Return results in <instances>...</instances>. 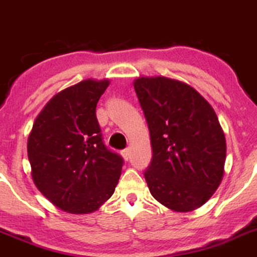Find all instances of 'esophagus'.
Wrapping results in <instances>:
<instances>
[{
	"label": "esophagus",
	"mask_w": 257,
	"mask_h": 257,
	"mask_svg": "<svg viewBox=\"0 0 257 257\" xmlns=\"http://www.w3.org/2000/svg\"><path fill=\"white\" fill-rule=\"evenodd\" d=\"M121 156L124 157V160H126V161H128L129 158H131V150H129V148H126V150L121 151Z\"/></svg>",
	"instance_id": "obj_1"
}]
</instances>
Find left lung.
I'll list each match as a JSON object with an SVG mask.
<instances>
[{"mask_svg":"<svg viewBox=\"0 0 257 257\" xmlns=\"http://www.w3.org/2000/svg\"><path fill=\"white\" fill-rule=\"evenodd\" d=\"M133 85L153 151L145 172L151 194L174 212L198 209L224 175L226 137L214 109L195 88L174 78L141 76Z\"/></svg>","mask_w":257,"mask_h":257,"instance_id":"obj_1","label":"left lung"}]
</instances>
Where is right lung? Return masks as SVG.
Masks as SVG:
<instances>
[{
	"instance_id": "right-lung-1",
	"label": "right lung",
	"mask_w": 257,
	"mask_h": 257,
	"mask_svg": "<svg viewBox=\"0 0 257 257\" xmlns=\"http://www.w3.org/2000/svg\"><path fill=\"white\" fill-rule=\"evenodd\" d=\"M109 83L87 78L56 93L29 134L33 181L63 212L97 210L120 177L123 158L105 147L96 119V105Z\"/></svg>"
}]
</instances>
